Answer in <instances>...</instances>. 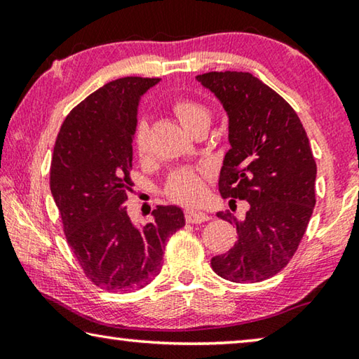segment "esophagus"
<instances>
[{
  "label": "esophagus",
  "mask_w": 359,
  "mask_h": 359,
  "mask_svg": "<svg viewBox=\"0 0 359 359\" xmlns=\"http://www.w3.org/2000/svg\"><path fill=\"white\" fill-rule=\"evenodd\" d=\"M209 215L204 214L201 210H187L185 212V220L188 223H203L209 220Z\"/></svg>",
  "instance_id": "1"
}]
</instances>
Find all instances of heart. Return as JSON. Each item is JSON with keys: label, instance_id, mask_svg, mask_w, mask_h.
Segmentation results:
<instances>
[{"label": "heart", "instance_id": "obj_1", "mask_svg": "<svg viewBox=\"0 0 359 359\" xmlns=\"http://www.w3.org/2000/svg\"><path fill=\"white\" fill-rule=\"evenodd\" d=\"M172 111L175 117L180 120V123L185 126L188 131L196 128L198 125L208 123L210 120L209 109L201 102L191 98H177L172 102ZM133 145L137 151L139 156H145L149 151V126L144 120H139L135 135H133ZM204 179L205 171L198 168H184L174 171L169 175L166 190L169 196L175 201L184 204H194L203 198L204 194Z\"/></svg>", "mask_w": 359, "mask_h": 359}]
</instances>
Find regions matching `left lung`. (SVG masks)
<instances>
[{"mask_svg": "<svg viewBox=\"0 0 359 359\" xmlns=\"http://www.w3.org/2000/svg\"><path fill=\"white\" fill-rule=\"evenodd\" d=\"M196 79L222 101L231 149L218 190L229 208L247 201L244 220L231 212L239 239L212 258L218 276L236 283L263 282L293 258L315 208L317 163L299 117L287 101L250 72H205Z\"/></svg>", "mask_w": 359, "mask_h": 359, "instance_id": "obj_1", "label": "left lung"}]
</instances>
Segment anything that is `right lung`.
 I'll list each match as a JSON object with an SVG mask.
<instances>
[{
  "label": "right lung",
  "mask_w": 359,
  "mask_h": 359,
  "mask_svg": "<svg viewBox=\"0 0 359 359\" xmlns=\"http://www.w3.org/2000/svg\"><path fill=\"white\" fill-rule=\"evenodd\" d=\"M160 79L121 77L87 96L65 118L50 163V191L85 277L104 291L144 288L160 274L166 241L185 224L177 205H158L136 226L133 135L141 96Z\"/></svg>",
  "instance_id": "right-lung-1"
}]
</instances>
